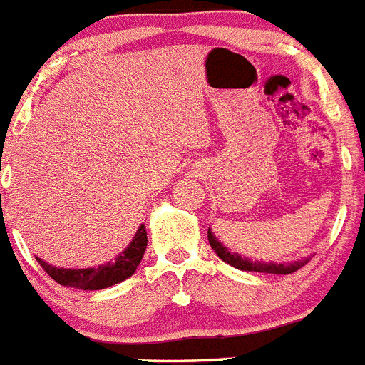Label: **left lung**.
Segmentation results:
<instances>
[{
    "mask_svg": "<svg viewBox=\"0 0 365 365\" xmlns=\"http://www.w3.org/2000/svg\"><path fill=\"white\" fill-rule=\"evenodd\" d=\"M207 239L209 244H211V248L215 250L218 257L222 259L224 262L231 264L233 268H239V270L244 272H261V274H281V275H288L294 274L301 268V266H305L309 262V259H303V261H294V262H287V264H277V262H259V261H250L246 257H240L239 253H233L224 246L222 242H218L217 237L213 235V231H207Z\"/></svg>",
    "mask_w": 365,
    "mask_h": 365,
    "instance_id": "1",
    "label": "left lung"
}]
</instances>
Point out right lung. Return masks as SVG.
Returning <instances> with one entry per match:
<instances>
[{"instance_id": "add662e5", "label": "right lung", "mask_w": 365, "mask_h": 365, "mask_svg": "<svg viewBox=\"0 0 365 365\" xmlns=\"http://www.w3.org/2000/svg\"><path fill=\"white\" fill-rule=\"evenodd\" d=\"M147 250V227L145 224L139 226L135 231L134 239L125 248V252L119 253L113 262H106L97 268H82V270H71V268H56V266L47 264L46 261L38 259L43 270L53 277L56 283L62 287L81 288V290H101V288L113 287V284L121 283L130 275H134L138 270L139 262L143 259V253Z\"/></svg>"}]
</instances>
